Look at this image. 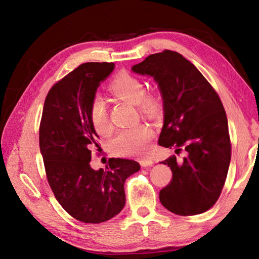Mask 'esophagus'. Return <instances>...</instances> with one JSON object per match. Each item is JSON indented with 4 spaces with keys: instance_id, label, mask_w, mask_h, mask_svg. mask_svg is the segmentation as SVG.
Segmentation results:
<instances>
[{
    "instance_id": "1",
    "label": "esophagus",
    "mask_w": 259,
    "mask_h": 259,
    "mask_svg": "<svg viewBox=\"0 0 259 259\" xmlns=\"http://www.w3.org/2000/svg\"><path fill=\"white\" fill-rule=\"evenodd\" d=\"M139 164L144 167H147V166H152L153 164V161L151 159H140L139 160Z\"/></svg>"
}]
</instances>
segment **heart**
<instances>
[{
  "label": "heart",
  "instance_id": "b5f03b06",
  "mask_svg": "<svg viewBox=\"0 0 259 259\" xmlns=\"http://www.w3.org/2000/svg\"><path fill=\"white\" fill-rule=\"evenodd\" d=\"M146 84L136 75L122 71L117 73L108 86V90L116 98L137 105L139 111L146 116H156L161 109V98L153 92H146ZM90 120L100 135L111 133V123L105 100L95 96L90 105ZM153 131L145 124L124 128L117 133L112 142L114 153L121 156L144 155L149 150V143Z\"/></svg>",
  "mask_w": 259,
  "mask_h": 259
}]
</instances>
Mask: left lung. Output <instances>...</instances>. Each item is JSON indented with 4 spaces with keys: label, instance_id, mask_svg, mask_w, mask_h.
Here are the masks:
<instances>
[{
    "label": "left lung",
    "instance_id": "obj_1",
    "mask_svg": "<svg viewBox=\"0 0 259 259\" xmlns=\"http://www.w3.org/2000/svg\"><path fill=\"white\" fill-rule=\"evenodd\" d=\"M159 84L164 124L159 145L175 149L161 163L173 178L160 191L162 205L171 213L190 216L204 213L217 202L231 159L228 121L222 100L193 64L177 52L152 54L132 67Z\"/></svg>",
    "mask_w": 259,
    "mask_h": 259
}]
</instances>
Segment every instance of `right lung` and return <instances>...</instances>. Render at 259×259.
I'll list each match as a JSON object with an SVG mask.
<instances>
[{"label": "right lung", "mask_w": 259, "mask_h": 259, "mask_svg": "<svg viewBox=\"0 0 259 259\" xmlns=\"http://www.w3.org/2000/svg\"><path fill=\"white\" fill-rule=\"evenodd\" d=\"M113 62H86L50 90L40 123V150L46 177L69 215L86 224H99L125 205L124 183L139 170V163L109 159L106 170L90 165L91 149L98 135L90 120V105Z\"/></svg>", "instance_id": "right-lung-1"}]
</instances>
